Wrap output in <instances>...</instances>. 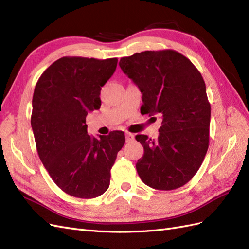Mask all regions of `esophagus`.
Here are the masks:
<instances>
[{
  "label": "esophagus",
  "mask_w": 249,
  "mask_h": 249,
  "mask_svg": "<svg viewBox=\"0 0 249 249\" xmlns=\"http://www.w3.org/2000/svg\"><path fill=\"white\" fill-rule=\"evenodd\" d=\"M134 139V135L131 133H125V140L126 142H130Z\"/></svg>",
  "instance_id": "34e87169"
}]
</instances>
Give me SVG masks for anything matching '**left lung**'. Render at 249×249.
<instances>
[{"label":"left lung","mask_w":249,"mask_h":249,"mask_svg":"<svg viewBox=\"0 0 249 249\" xmlns=\"http://www.w3.org/2000/svg\"><path fill=\"white\" fill-rule=\"evenodd\" d=\"M119 66L140 89L141 113L162 117L158 139L136 136L144 148L138 175L154 189H178L197 172L209 147L205 81L189 59L173 50L136 53L123 57Z\"/></svg>","instance_id":"obj_1"}]
</instances>
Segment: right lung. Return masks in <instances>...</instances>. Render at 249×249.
Returning a JSON list of instances; mask_svg holds the SVG:
<instances>
[{
	"label": "right lung",
	"mask_w": 249,
	"mask_h": 249,
	"mask_svg": "<svg viewBox=\"0 0 249 249\" xmlns=\"http://www.w3.org/2000/svg\"><path fill=\"white\" fill-rule=\"evenodd\" d=\"M117 58L62 57L43 71L32 100L37 153L55 184L79 198H94L110 185V170L125 142L122 131L87 134L88 112L101 107V89Z\"/></svg>",
	"instance_id": "obj_1"
}]
</instances>
